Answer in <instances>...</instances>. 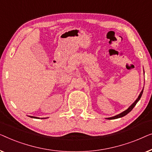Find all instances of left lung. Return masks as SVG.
<instances>
[{"label": "left lung", "mask_w": 152, "mask_h": 152, "mask_svg": "<svg viewBox=\"0 0 152 152\" xmlns=\"http://www.w3.org/2000/svg\"><path fill=\"white\" fill-rule=\"evenodd\" d=\"M144 74H145V72H144ZM142 92H143V89H142V90L141 91V92L140 93V94H139V96H138V97L137 98H136V100H135V101H134V102H133V103H132V104H131V105H130V106L129 107H128V109H127V110L124 111V112L121 113V114H118V115H116V116H113V117H110V118H107V119L111 120V119L119 118H121V117L125 116V115H127V114H128V113H129L132 110H133V108L134 107H135L136 103H137V102H138V101H139V100L140 99L141 96H142Z\"/></svg>", "instance_id": "obj_1"}]
</instances>
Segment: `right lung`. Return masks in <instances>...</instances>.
<instances>
[{"mask_svg": "<svg viewBox=\"0 0 152 152\" xmlns=\"http://www.w3.org/2000/svg\"><path fill=\"white\" fill-rule=\"evenodd\" d=\"M29 117H31V118H37V117H34V116H29Z\"/></svg>", "mask_w": 152, "mask_h": 152, "instance_id": "1", "label": "right lung"}]
</instances>
